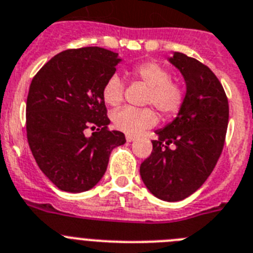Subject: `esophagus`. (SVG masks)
I'll list each match as a JSON object with an SVG mask.
<instances>
[{
    "label": "esophagus",
    "mask_w": 253,
    "mask_h": 253,
    "mask_svg": "<svg viewBox=\"0 0 253 253\" xmlns=\"http://www.w3.org/2000/svg\"><path fill=\"white\" fill-rule=\"evenodd\" d=\"M136 139V137L133 136V135H126V140L128 141V143H131V141H133V140Z\"/></svg>",
    "instance_id": "esophagus-1"
}]
</instances>
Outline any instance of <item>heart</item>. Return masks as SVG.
Returning <instances> with one entry per match:
<instances>
[{"instance_id":"obj_1","label":"heart","mask_w":253,"mask_h":253,"mask_svg":"<svg viewBox=\"0 0 253 253\" xmlns=\"http://www.w3.org/2000/svg\"><path fill=\"white\" fill-rule=\"evenodd\" d=\"M133 77L141 81L146 91L145 103L153 104L165 118H171L179 113L185 103L184 87L172 81V73L157 61H144L131 69ZM125 84L118 74H112L103 86L101 96L107 105L117 107L123 100ZM110 120L114 127L131 135H136L141 131L154 126L158 121L156 112L152 108L123 107L114 110L110 114Z\"/></svg>"}]
</instances>
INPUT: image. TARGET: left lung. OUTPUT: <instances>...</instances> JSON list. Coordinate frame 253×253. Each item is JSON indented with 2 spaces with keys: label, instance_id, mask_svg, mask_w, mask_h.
<instances>
[{
  "label": "left lung",
  "instance_id": "8db88e82",
  "mask_svg": "<svg viewBox=\"0 0 253 253\" xmlns=\"http://www.w3.org/2000/svg\"><path fill=\"white\" fill-rule=\"evenodd\" d=\"M169 61L186 82L184 107L172 122L156 131L140 176L157 198L177 202L198 190L215 169L224 148L229 103L222 84L207 65L175 52Z\"/></svg>",
  "mask_w": 253,
  "mask_h": 253
}]
</instances>
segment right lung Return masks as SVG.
<instances>
[{
	"instance_id": "add662e5",
	"label": "right lung",
	"mask_w": 253,
	"mask_h": 253,
	"mask_svg": "<svg viewBox=\"0 0 253 253\" xmlns=\"http://www.w3.org/2000/svg\"><path fill=\"white\" fill-rule=\"evenodd\" d=\"M121 61L101 47L65 50L37 72L27 97V139L38 167L54 185L86 192L107 171L110 152L126 143L110 131L101 90ZM88 128H97L87 137Z\"/></svg>"
}]
</instances>
